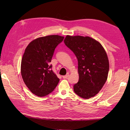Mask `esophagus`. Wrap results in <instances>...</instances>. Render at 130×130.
I'll use <instances>...</instances> for the list:
<instances>
[{"mask_svg":"<svg viewBox=\"0 0 130 130\" xmlns=\"http://www.w3.org/2000/svg\"><path fill=\"white\" fill-rule=\"evenodd\" d=\"M69 74H67V75H64V76H62V78H63V79H67L68 77H69Z\"/></svg>","mask_w":130,"mask_h":130,"instance_id":"obj_1","label":"esophagus"}]
</instances>
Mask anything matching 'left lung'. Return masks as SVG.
I'll list each match as a JSON object with an SVG mask.
<instances>
[{"label":"left lung","instance_id":"1","mask_svg":"<svg viewBox=\"0 0 130 130\" xmlns=\"http://www.w3.org/2000/svg\"><path fill=\"white\" fill-rule=\"evenodd\" d=\"M65 45L75 54L78 61L79 81L74 91L84 99L99 93L107 81L109 61L106 51L97 41L90 37L67 36Z\"/></svg>","mask_w":130,"mask_h":130}]
</instances>
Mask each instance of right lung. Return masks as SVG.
<instances>
[{
    "mask_svg": "<svg viewBox=\"0 0 130 130\" xmlns=\"http://www.w3.org/2000/svg\"><path fill=\"white\" fill-rule=\"evenodd\" d=\"M64 37L50 35L36 38L27 46L21 61V75L30 91L38 96L49 94L60 79L50 64L55 49Z\"/></svg>",
    "mask_w": 130,
    "mask_h": 130,
    "instance_id": "add662e5",
    "label": "right lung"
}]
</instances>
